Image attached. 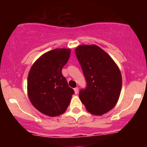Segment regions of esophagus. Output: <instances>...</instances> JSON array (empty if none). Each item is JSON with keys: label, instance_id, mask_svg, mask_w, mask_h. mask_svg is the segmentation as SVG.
<instances>
[{"label": "esophagus", "instance_id": "34e87169", "mask_svg": "<svg viewBox=\"0 0 147 147\" xmlns=\"http://www.w3.org/2000/svg\"><path fill=\"white\" fill-rule=\"evenodd\" d=\"M74 90H75V93L77 95V94H78L79 92V88L78 87H76L75 89H74Z\"/></svg>", "mask_w": 147, "mask_h": 147}]
</instances>
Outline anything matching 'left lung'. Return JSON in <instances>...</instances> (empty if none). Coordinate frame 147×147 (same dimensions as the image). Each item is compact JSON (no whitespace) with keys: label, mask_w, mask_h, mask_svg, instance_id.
I'll return each instance as SVG.
<instances>
[{"label":"left lung","mask_w":147,"mask_h":147,"mask_svg":"<svg viewBox=\"0 0 147 147\" xmlns=\"http://www.w3.org/2000/svg\"><path fill=\"white\" fill-rule=\"evenodd\" d=\"M75 54L83 70L87 87L79 98L91 114L102 115L113 109L120 95L121 72L110 55L96 45H81Z\"/></svg>","instance_id":"obj_1"}]
</instances>
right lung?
I'll return each instance as SVG.
<instances>
[{"label":"right lung","mask_w":147,"mask_h":147,"mask_svg":"<svg viewBox=\"0 0 147 147\" xmlns=\"http://www.w3.org/2000/svg\"><path fill=\"white\" fill-rule=\"evenodd\" d=\"M70 48H57L34 63L28 77V95L35 109L50 117L63 114L75 91L61 73L70 58Z\"/></svg>","instance_id":"add662e5"}]
</instances>
